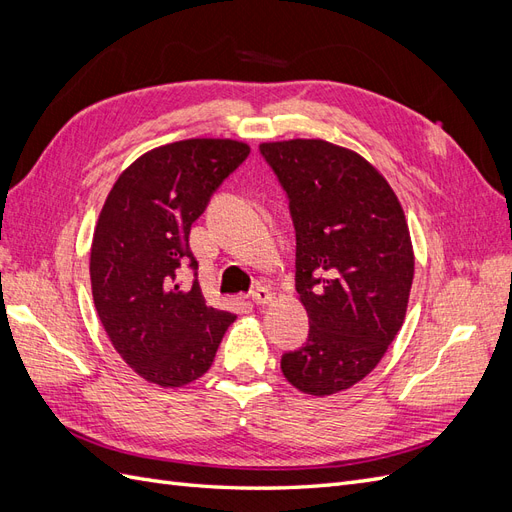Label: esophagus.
<instances>
[{"mask_svg":"<svg viewBox=\"0 0 512 512\" xmlns=\"http://www.w3.org/2000/svg\"><path fill=\"white\" fill-rule=\"evenodd\" d=\"M252 301L256 305H269L273 301V292L265 286H258V288L252 290Z\"/></svg>","mask_w":512,"mask_h":512,"instance_id":"34e87169","label":"esophagus"}]
</instances>
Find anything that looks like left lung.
Wrapping results in <instances>:
<instances>
[{
	"instance_id": "obj_1",
	"label": "left lung",
	"mask_w": 512,
	"mask_h": 512,
	"mask_svg": "<svg viewBox=\"0 0 512 512\" xmlns=\"http://www.w3.org/2000/svg\"><path fill=\"white\" fill-rule=\"evenodd\" d=\"M297 232V292L307 342L282 374L307 395L363 380L406 318L414 277L410 230L395 192L359 153L318 138L262 143Z\"/></svg>"
}]
</instances>
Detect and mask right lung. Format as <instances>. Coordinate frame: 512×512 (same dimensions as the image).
Listing matches in <instances>:
<instances>
[{"mask_svg":"<svg viewBox=\"0 0 512 512\" xmlns=\"http://www.w3.org/2000/svg\"><path fill=\"white\" fill-rule=\"evenodd\" d=\"M247 156L250 147L230 138L151 149L123 170L100 211L89 258L96 312L121 359L164 389L203 376L237 318L207 305L190 228ZM183 264L195 271L190 289L178 282Z\"/></svg>","mask_w":512,"mask_h":512,"instance_id":"obj_1","label":"right lung"}]
</instances>
